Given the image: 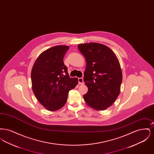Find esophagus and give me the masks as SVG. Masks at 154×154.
Wrapping results in <instances>:
<instances>
[{"instance_id":"1","label":"esophagus","mask_w":154,"mask_h":154,"mask_svg":"<svg viewBox=\"0 0 154 154\" xmlns=\"http://www.w3.org/2000/svg\"><path fill=\"white\" fill-rule=\"evenodd\" d=\"M79 84H80V85H82V84H84V81H83V79L82 78H79Z\"/></svg>"}]
</instances>
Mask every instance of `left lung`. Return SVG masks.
<instances>
[{
	"mask_svg": "<svg viewBox=\"0 0 154 154\" xmlns=\"http://www.w3.org/2000/svg\"><path fill=\"white\" fill-rule=\"evenodd\" d=\"M78 48L87 62L84 81L88 91L83 96L84 101L94 110H106L120 93L122 73L119 60L113 51L104 44H80Z\"/></svg>",
	"mask_w": 154,
	"mask_h": 154,
	"instance_id": "obj_1",
	"label": "left lung"
}]
</instances>
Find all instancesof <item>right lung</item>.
Returning a JSON list of instances; mask_svg holds the SVG:
<instances>
[{"mask_svg":"<svg viewBox=\"0 0 154 154\" xmlns=\"http://www.w3.org/2000/svg\"><path fill=\"white\" fill-rule=\"evenodd\" d=\"M69 47L56 45L43 52L31 72L32 90L37 100L48 111L61 109L68 93L78 84V79L69 77L63 59Z\"/></svg>","mask_w":154,"mask_h":154,"instance_id":"right-lung-1","label":"right lung"}]
</instances>
